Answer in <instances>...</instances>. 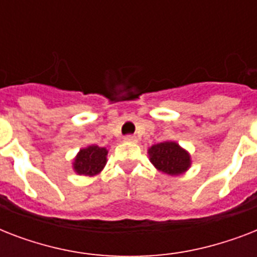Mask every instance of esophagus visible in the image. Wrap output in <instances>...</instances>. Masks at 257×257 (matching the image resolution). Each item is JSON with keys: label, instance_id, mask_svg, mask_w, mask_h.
I'll return each instance as SVG.
<instances>
[{"label": "esophagus", "instance_id": "34e87169", "mask_svg": "<svg viewBox=\"0 0 257 257\" xmlns=\"http://www.w3.org/2000/svg\"><path fill=\"white\" fill-rule=\"evenodd\" d=\"M124 141H126V143H136L137 139L135 136H132V135H128V136L124 137Z\"/></svg>", "mask_w": 257, "mask_h": 257}]
</instances>
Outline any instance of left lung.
<instances>
[{
	"instance_id": "8db88e82",
	"label": "left lung",
	"mask_w": 257,
	"mask_h": 257,
	"mask_svg": "<svg viewBox=\"0 0 257 257\" xmlns=\"http://www.w3.org/2000/svg\"><path fill=\"white\" fill-rule=\"evenodd\" d=\"M148 155L153 167L165 175H183L191 168V155L176 141H164L152 145L148 149Z\"/></svg>"
}]
</instances>
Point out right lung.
Segmentation results:
<instances>
[{
    "label": "right lung",
    "mask_w": 257,
    "mask_h": 257,
    "mask_svg": "<svg viewBox=\"0 0 257 257\" xmlns=\"http://www.w3.org/2000/svg\"><path fill=\"white\" fill-rule=\"evenodd\" d=\"M108 149L98 145H89L80 149L73 160V171L80 176L98 175L106 164Z\"/></svg>",
    "instance_id": "obj_1"
}]
</instances>
